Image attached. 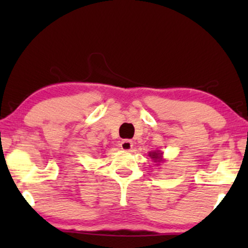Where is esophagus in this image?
<instances>
[{
	"label": "esophagus",
	"mask_w": 248,
	"mask_h": 248,
	"mask_svg": "<svg viewBox=\"0 0 248 248\" xmlns=\"http://www.w3.org/2000/svg\"><path fill=\"white\" fill-rule=\"evenodd\" d=\"M120 147L122 150H124V152H129V150L133 148V142L130 140H124L121 141Z\"/></svg>",
	"instance_id": "obj_1"
}]
</instances>
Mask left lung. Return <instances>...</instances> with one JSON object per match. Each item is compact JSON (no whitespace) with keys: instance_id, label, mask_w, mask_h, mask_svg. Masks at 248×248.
I'll return each instance as SVG.
<instances>
[{"instance_id":"obj_1","label":"left lung","mask_w":248,"mask_h":248,"mask_svg":"<svg viewBox=\"0 0 248 248\" xmlns=\"http://www.w3.org/2000/svg\"><path fill=\"white\" fill-rule=\"evenodd\" d=\"M149 156L153 158L154 162H158V163H160V162L162 161V153L158 152V150L157 152H150ZM158 163L156 164V166H158Z\"/></svg>"}]
</instances>
